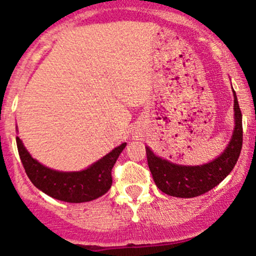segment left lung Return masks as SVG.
Returning a JSON list of instances; mask_svg holds the SVG:
<instances>
[{
  "mask_svg": "<svg viewBox=\"0 0 256 256\" xmlns=\"http://www.w3.org/2000/svg\"><path fill=\"white\" fill-rule=\"evenodd\" d=\"M235 130L228 146L216 160L200 166H182L154 156L147 147V162L154 184L161 192L178 198H194L220 184L235 168L242 147V116L234 91Z\"/></svg>",
  "mask_w": 256,
  "mask_h": 256,
  "instance_id": "1",
  "label": "left lung"
}]
</instances>
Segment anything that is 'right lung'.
Masks as SVG:
<instances>
[{
  "label": "right lung",
  "instance_id": "right-lung-1",
  "mask_svg": "<svg viewBox=\"0 0 256 256\" xmlns=\"http://www.w3.org/2000/svg\"><path fill=\"white\" fill-rule=\"evenodd\" d=\"M16 144L25 172L38 189L58 200L82 203L99 198L109 190L112 184V168L126 144H122L88 168L77 172L46 168L30 156L18 137Z\"/></svg>",
  "mask_w": 256,
  "mask_h": 256
}]
</instances>
